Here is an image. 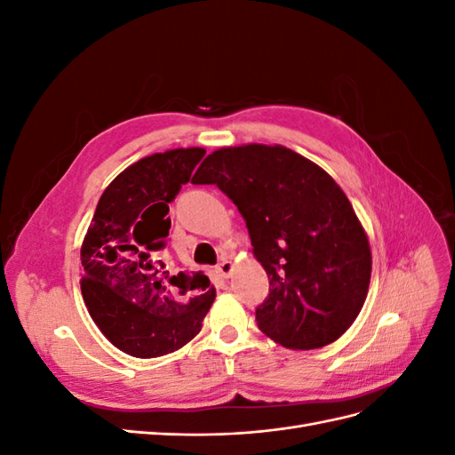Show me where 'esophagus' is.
Here are the masks:
<instances>
[{"instance_id":"1","label":"esophagus","mask_w":455,"mask_h":455,"mask_svg":"<svg viewBox=\"0 0 455 455\" xmlns=\"http://www.w3.org/2000/svg\"><path fill=\"white\" fill-rule=\"evenodd\" d=\"M216 273L220 275V277L228 279L229 275L233 273V261H231V259H224V261H220L218 267H216Z\"/></svg>"}]
</instances>
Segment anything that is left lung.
Masks as SVG:
<instances>
[{
    "instance_id": "left-lung-1",
    "label": "left lung",
    "mask_w": 455,
    "mask_h": 455,
    "mask_svg": "<svg viewBox=\"0 0 455 455\" xmlns=\"http://www.w3.org/2000/svg\"><path fill=\"white\" fill-rule=\"evenodd\" d=\"M194 184H216L235 203L266 269L269 294L258 328L288 349L336 341L368 294L371 252L366 231L334 178L284 146L220 148Z\"/></svg>"
}]
</instances>
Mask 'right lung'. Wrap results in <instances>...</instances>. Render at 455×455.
Segmentation results:
<instances>
[{
  "label": "right lung",
  "instance_id": "right-lung-1",
  "mask_svg": "<svg viewBox=\"0 0 455 455\" xmlns=\"http://www.w3.org/2000/svg\"><path fill=\"white\" fill-rule=\"evenodd\" d=\"M203 148L132 163L96 204L81 244V294L100 332L136 359H156L194 339L216 298L203 273H171L161 259L169 203L189 182Z\"/></svg>",
  "mask_w": 455,
  "mask_h": 455
}]
</instances>
